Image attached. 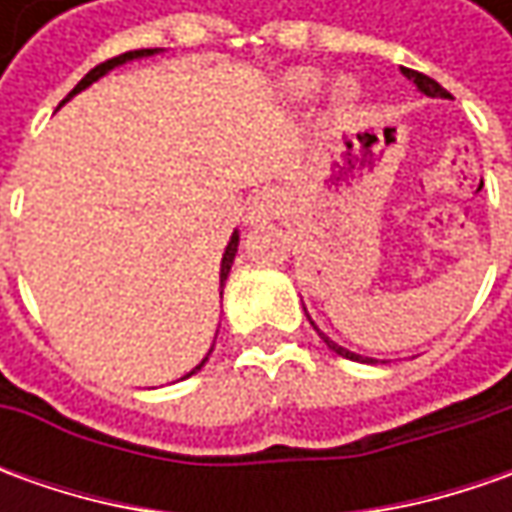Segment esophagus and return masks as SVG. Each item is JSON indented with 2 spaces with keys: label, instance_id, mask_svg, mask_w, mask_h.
I'll use <instances>...</instances> for the list:
<instances>
[{
  "label": "esophagus",
  "instance_id": "34e87169",
  "mask_svg": "<svg viewBox=\"0 0 512 512\" xmlns=\"http://www.w3.org/2000/svg\"><path fill=\"white\" fill-rule=\"evenodd\" d=\"M282 190L279 187H265L262 193L253 196V202L247 207V222L250 225H259V222H267V219H276L279 210H282Z\"/></svg>",
  "mask_w": 512,
  "mask_h": 512
}]
</instances>
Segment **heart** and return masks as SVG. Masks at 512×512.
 Instances as JSON below:
<instances>
[{"label": "heart", "mask_w": 512, "mask_h": 512, "mask_svg": "<svg viewBox=\"0 0 512 512\" xmlns=\"http://www.w3.org/2000/svg\"><path fill=\"white\" fill-rule=\"evenodd\" d=\"M316 82H319L316 73L302 70V73L290 76V90H293V93H310V90L316 88ZM350 96H353V88H350V85H339V99H350Z\"/></svg>", "instance_id": "1"}]
</instances>
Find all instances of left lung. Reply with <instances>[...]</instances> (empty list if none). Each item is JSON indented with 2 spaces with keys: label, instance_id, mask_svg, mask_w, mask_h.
Instances as JSON below:
<instances>
[{
  "label": "left lung",
  "instance_id": "left-lung-1",
  "mask_svg": "<svg viewBox=\"0 0 512 512\" xmlns=\"http://www.w3.org/2000/svg\"><path fill=\"white\" fill-rule=\"evenodd\" d=\"M402 73L416 85V88L422 90L424 96H442V99H450V93L436 82V79H430V76H424V73H419V70H410V68H402ZM313 325V322H310ZM322 339H325V344L333 350V353H339V356H344V359H353V362H373V359H364V356H359V353H350V350H344V347H339L336 342H330L325 333H319Z\"/></svg>",
  "mask_w": 512,
  "mask_h": 512
}]
</instances>
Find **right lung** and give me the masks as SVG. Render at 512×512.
<instances>
[{
  "label": "right lung",
  "mask_w": 512,
  "mask_h": 512,
  "mask_svg": "<svg viewBox=\"0 0 512 512\" xmlns=\"http://www.w3.org/2000/svg\"><path fill=\"white\" fill-rule=\"evenodd\" d=\"M150 53H156V50H150V48L128 50V53H119V56H113V59H108V62H99V65H96V68L90 70L88 76H85V79H82V82H79V85H76V88L70 90V93H68V96H65V99H62V105L68 102V99H70V96H73V93H79V90H82V88H88L90 82H96L99 76H105V73H108L110 68H116V65H122V62H130V59H139V56H150ZM236 247H239V233H233V239H230V242H227V247H225V256H222V273H219V276H222V285H225L227 273H230V265H233V256H236ZM210 350H213V347H210ZM207 356H210V353H207ZM207 356H205V359H202V362L196 364V367H193V370H190L187 376H193L196 370H202V364L207 362Z\"/></svg>",
  "instance_id": "add662e5"
}]
</instances>
